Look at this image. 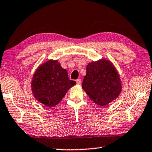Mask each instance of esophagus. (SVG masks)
Segmentation results:
<instances>
[{
  "label": "esophagus",
  "mask_w": 152,
  "mask_h": 152,
  "mask_svg": "<svg viewBox=\"0 0 152 152\" xmlns=\"http://www.w3.org/2000/svg\"><path fill=\"white\" fill-rule=\"evenodd\" d=\"M76 82H77V84L80 85L81 83V79H77V80L76 81Z\"/></svg>",
  "instance_id": "34e87169"
}]
</instances>
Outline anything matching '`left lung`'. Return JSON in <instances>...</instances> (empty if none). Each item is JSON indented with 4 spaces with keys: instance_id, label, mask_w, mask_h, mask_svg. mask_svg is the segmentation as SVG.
<instances>
[{
    "instance_id": "1",
    "label": "left lung",
    "mask_w": 152,
    "mask_h": 152,
    "mask_svg": "<svg viewBox=\"0 0 152 152\" xmlns=\"http://www.w3.org/2000/svg\"><path fill=\"white\" fill-rule=\"evenodd\" d=\"M82 88L92 102L105 106L113 102L121 91V81L119 73L110 60L101 58L88 63Z\"/></svg>"
}]
</instances>
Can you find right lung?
Masks as SVG:
<instances>
[{"label":"right lung","instance_id":"right-lung-1","mask_svg":"<svg viewBox=\"0 0 152 152\" xmlns=\"http://www.w3.org/2000/svg\"><path fill=\"white\" fill-rule=\"evenodd\" d=\"M75 84V81L69 79L67 71L61 67L58 60L50 59L41 64L34 72L31 90L39 102L53 107Z\"/></svg>","mask_w":152,"mask_h":152}]
</instances>
